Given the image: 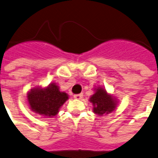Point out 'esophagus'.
Returning a JSON list of instances; mask_svg holds the SVG:
<instances>
[{
	"label": "esophagus",
	"mask_w": 158,
	"mask_h": 158,
	"mask_svg": "<svg viewBox=\"0 0 158 158\" xmlns=\"http://www.w3.org/2000/svg\"><path fill=\"white\" fill-rule=\"evenodd\" d=\"M82 97H83V94H75L73 96V98L75 99H81Z\"/></svg>",
	"instance_id": "34e87169"
}]
</instances>
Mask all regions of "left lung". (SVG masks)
Instances as JSON below:
<instances>
[{
	"label": "left lung",
	"mask_w": 158,
	"mask_h": 158,
	"mask_svg": "<svg viewBox=\"0 0 158 158\" xmlns=\"http://www.w3.org/2000/svg\"><path fill=\"white\" fill-rule=\"evenodd\" d=\"M95 93L89 98L94 107L95 114L101 115L103 114H109L116 107V101L111 95L108 94L103 88L98 87Z\"/></svg>",
	"instance_id": "obj_1"
}]
</instances>
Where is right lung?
Returning a JSON list of instances; mask_svg holds the SVG:
<instances>
[{
	"label": "right lung",
	"instance_id": "1",
	"mask_svg": "<svg viewBox=\"0 0 158 158\" xmlns=\"http://www.w3.org/2000/svg\"><path fill=\"white\" fill-rule=\"evenodd\" d=\"M68 99L67 94L60 91L59 86L55 83L44 89H31L27 94L31 110L45 117L55 116Z\"/></svg>",
	"mask_w": 158,
	"mask_h": 158
}]
</instances>
